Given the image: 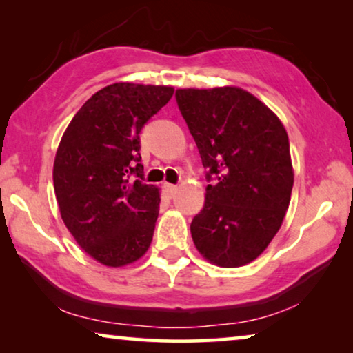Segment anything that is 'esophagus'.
<instances>
[{
  "label": "esophagus",
  "instance_id": "1",
  "mask_svg": "<svg viewBox=\"0 0 353 353\" xmlns=\"http://www.w3.org/2000/svg\"><path fill=\"white\" fill-rule=\"evenodd\" d=\"M165 188L168 191V194H174L176 190H177V185L174 183H165Z\"/></svg>",
  "mask_w": 353,
  "mask_h": 353
}]
</instances>
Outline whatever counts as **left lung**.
<instances>
[{
	"label": "left lung",
	"mask_w": 353,
	"mask_h": 353,
	"mask_svg": "<svg viewBox=\"0 0 353 353\" xmlns=\"http://www.w3.org/2000/svg\"><path fill=\"white\" fill-rule=\"evenodd\" d=\"M176 101L212 182L191 221L193 241L214 265H248L276 236L288 210L294 182L288 134L241 88H181Z\"/></svg>",
	"instance_id": "1"
}]
</instances>
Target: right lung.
Returning a JSON list of instances; mask_svg holds the SVG:
<instances>
[{
	"label": "right lung",
	"mask_w": 353,
	"mask_h": 353,
	"mask_svg": "<svg viewBox=\"0 0 353 353\" xmlns=\"http://www.w3.org/2000/svg\"><path fill=\"white\" fill-rule=\"evenodd\" d=\"M174 88L119 82L94 93L71 119L59 145L52 181L65 225L105 266L146 252L160 196L143 183L140 132Z\"/></svg>",
	"instance_id": "obj_1"
}]
</instances>
